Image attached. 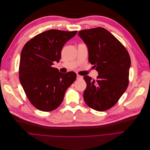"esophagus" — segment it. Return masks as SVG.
Masks as SVG:
<instances>
[{
	"label": "esophagus",
	"mask_w": 150,
	"mask_h": 150,
	"mask_svg": "<svg viewBox=\"0 0 150 150\" xmlns=\"http://www.w3.org/2000/svg\"><path fill=\"white\" fill-rule=\"evenodd\" d=\"M77 80H79V79H83V76L79 75V74H77Z\"/></svg>",
	"instance_id": "34e87169"
}]
</instances>
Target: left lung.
I'll return each instance as SVG.
<instances>
[{"label":"left lung","instance_id":"obj_1","mask_svg":"<svg viewBox=\"0 0 150 150\" xmlns=\"http://www.w3.org/2000/svg\"><path fill=\"white\" fill-rule=\"evenodd\" d=\"M87 47L88 61L98 72L97 80L86 76L84 99L98 111L112 107L125 92L129 84L130 58L124 45L103 28L79 32Z\"/></svg>","mask_w":150,"mask_h":150}]
</instances>
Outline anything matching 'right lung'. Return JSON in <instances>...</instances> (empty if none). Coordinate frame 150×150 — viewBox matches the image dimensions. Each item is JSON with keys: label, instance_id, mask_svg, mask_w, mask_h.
<instances>
[{"label": "right lung", "instance_id": "right-lung-1", "mask_svg": "<svg viewBox=\"0 0 150 150\" xmlns=\"http://www.w3.org/2000/svg\"><path fill=\"white\" fill-rule=\"evenodd\" d=\"M77 32L48 30L30 39L22 50L20 81L30 103L41 111L59 107L66 91L76 79V73H62L52 65L59 62L64 44Z\"/></svg>", "mask_w": 150, "mask_h": 150}]
</instances>
